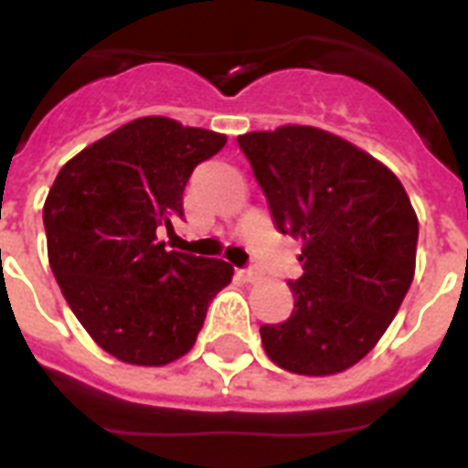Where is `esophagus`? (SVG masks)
Wrapping results in <instances>:
<instances>
[{"label":"esophagus","instance_id":"obj_1","mask_svg":"<svg viewBox=\"0 0 468 468\" xmlns=\"http://www.w3.org/2000/svg\"><path fill=\"white\" fill-rule=\"evenodd\" d=\"M238 274H240V279H245V282H257V279H260V270H255V267H250V270H240Z\"/></svg>","mask_w":468,"mask_h":468}]
</instances>
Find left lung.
Returning a JSON list of instances; mask_svg holds the SVG:
<instances>
[{"mask_svg": "<svg viewBox=\"0 0 468 468\" xmlns=\"http://www.w3.org/2000/svg\"><path fill=\"white\" fill-rule=\"evenodd\" d=\"M279 233L301 240L292 315L262 347L292 374L333 377L377 347L415 277L418 216L384 162L340 135L279 126L238 135Z\"/></svg>", "mask_w": 468, "mask_h": 468, "instance_id": "8db88e82", "label": "left lung"}]
</instances>
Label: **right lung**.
Returning <instances> with one entry per match:
<instances>
[{
	"label": "right lung",
	"mask_w": 468,
	"mask_h": 468,
	"mask_svg": "<svg viewBox=\"0 0 468 468\" xmlns=\"http://www.w3.org/2000/svg\"><path fill=\"white\" fill-rule=\"evenodd\" d=\"M226 135L167 116L123 123L62 165L48 191V262L68 306L119 362L165 367L194 347L208 303L230 284L223 260L165 250L198 162Z\"/></svg>",
	"instance_id": "add662e5"
}]
</instances>
